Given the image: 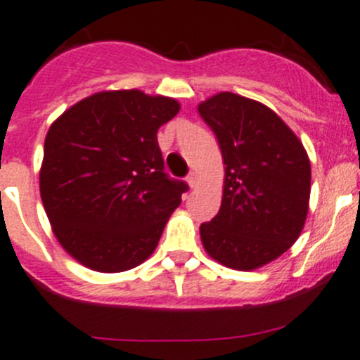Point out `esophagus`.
<instances>
[{
	"label": "esophagus",
	"mask_w": 360,
	"mask_h": 360,
	"mask_svg": "<svg viewBox=\"0 0 360 360\" xmlns=\"http://www.w3.org/2000/svg\"><path fill=\"white\" fill-rule=\"evenodd\" d=\"M197 172H195V170H191L190 174H188V177H186V181H188V184H190L191 188H195V184H197Z\"/></svg>",
	"instance_id": "obj_1"
}]
</instances>
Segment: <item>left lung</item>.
Returning <instances> with one entry per match:
<instances>
[{
    "instance_id": "1",
    "label": "left lung",
    "mask_w": 360,
    "mask_h": 360,
    "mask_svg": "<svg viewBox=\"0 0 360 360\" xmlns=\"http://www.w3.org/2000/svg\"><path fill=\"white\" fill-rule=\"evenodd\" d=\"M224 163L221 209L200 226L203 249L228 268L250 271L300 237L310 202V160L284 120L257 101L219 92L198 104Z\"/></svg>"
}]
</instances>
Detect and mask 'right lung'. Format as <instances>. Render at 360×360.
Wrapping results in <instances>:
<instances>
[{"mask_svg": "<svg viewBox=\"0 0 360 360\" xmlns=\"http://www.w3.org/2000/svg\"><path fill=\"white\" fill-rule=\"evenodd\" d=\"M179 110L170 97L106 90L50 125L39 193L53 235L83 266L118 274L157 249L188 190L163 172L157 139Z\"/></svg>", "mask_w": 360, "mask_h": 360, "instance_id": "right-lung-1", "label": "right lung"}]
</instances>
